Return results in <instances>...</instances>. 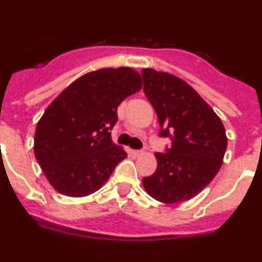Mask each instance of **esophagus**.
<instances>
[{
    "label": "esophagus",
    "mask_w": 262,
    "mask_h": 262,
    "mask_svg": "<svg viewBox=\"0 0 262 262\" xmlns=\"http://www.w3.org/2000/svg\"><path fill=\"white\" fill-rule=\"evenodd\" d=\"M131 154H133V156L138 157V156H142L143 151H131Z\"/></svg>",
    "instance_id": "obj_1"
}]
</instances>
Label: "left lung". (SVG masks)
I'll use <instances>...</instances> for the list:
<instances>
[{
	"instance_id": "left-lung-1",
	"label": "left lung",
	"mask_w": 262,
	"mask_h": 262,
	"mask_svg": "<svg viewBox=\"0 0 262 262\" xmlns=\"http://www.w3.org/2000/svg\"><path fill=\"white\" fill-rule=\"evenodd\" d=\"M142 77L144 94L159 119V136L170 139L165 154H156V172L143 178V185L159 202H185L219 172L227 149L224 126L181 78L149 68L143 69Z\"/></svg>"
}]
</instances>
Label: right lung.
<instances>
[{
    "mask_svg": "<svg viewBox=\"0 0 262 262\" xmlns=\"http://www.w3.org/2000/svg\"><path fill=\"white\" fill-rule=\"evenodd\" d=\"M142 89L131 68L90 72L72 82L38 122L34 152L55 190L85 196L102 186L127 154L111 140L118 106Z\"/></svg>",
    "mask_w": 262,
    "mask_h": 262,
    "instance_id": "right-lung-1",
    "label": "right lung"
}]
</instances>
